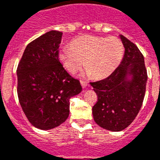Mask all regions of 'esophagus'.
Masks as SVG:
<instances>
[{"label": "esophagus", "instance_id": "1", "mask_svg": "<svg viewBox=\"0 0 160 160\" xmlns=\"http://www.w3.org/2000/svg\"><path fill=\"white\" fill-rule=\"evenodd\" d=\"M80 84H81V86H82L83 88L87 87L88 83L86 82V81H84V80H80Z\"/></svg>", "mask_w": 160, "mask_h": 160}]
</instances>
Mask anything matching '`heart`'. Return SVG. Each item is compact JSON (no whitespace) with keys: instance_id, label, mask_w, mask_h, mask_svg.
I'll return each instance as SVG.
<instances>
[{"instance_id":"b5f03b06","label":"heart","mask_w":160,"mask_h":160,"mask_svg":"<svg viewBox=\"0 0 160 160\" xmlns=\"http://www.w3.org/2000/svg\"><path fill=\"white\" fill-rule=\"evenodd\" d=\"M71 47H63L59 51V60L71 74L84 65V74L95 79L108 77L118 67L124 54V46L116 37L81 36L72 41Z\"/></svg>"}]
</instances>
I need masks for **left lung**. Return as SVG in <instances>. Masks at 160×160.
Segmentation results:
<instances>
[{
    "mask_svg": "<svg viewBox=\"0 0 160 160\" xmlns=\"http://www.w3.org/2000/svg\"><path fill=\"white\" fill-rule=\"evenodd\" d=\"M121 63L106 79L90 82L98 101L92 108L95 123L110 131H121L134 121L144 98L148 75L144 55L126 37Z\"/></svg>",
    "mask_w": 160,
    "mask_h": 160,
    "instance_id": "1",
    "label": "left lung"
}]
</instances>
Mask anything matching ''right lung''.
<instances>
[{
  "instance_id": "1",
  "label": "right lung",
  "mask_w": 160,
  "mask_h": 160,
  "mask_svg": "<svg viewBox=\"0 0 160 160\" xmlns=\"http://www.w3.org/2000/svg\"><path fill=\"white\" fill-rule=\"evenodd\" d=\"M62 32L51 31L28 44L17 67V94L22 110L33 126L48 130L70 114V99L81 92L80 81L60 62Z\"/></svg>"
}]
</instances>
